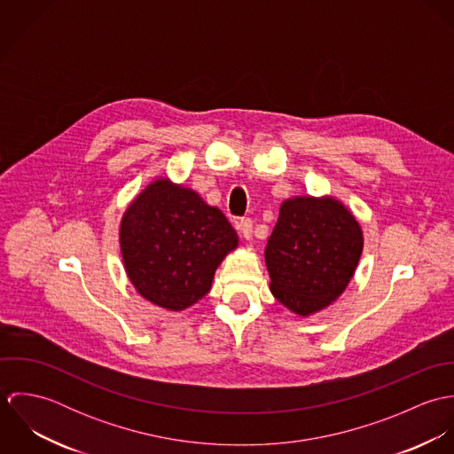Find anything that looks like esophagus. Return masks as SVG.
<instances>
[{
    "instance_id": "obj_1",
    "label": "esophagus",
    "mask_w": 454,
    "mask_h": 454,
    "mask_svg": "<svg viewBox=\"0 0 454 454\" xmlns=\"http://www.w3.org/2000/svg\"><path fill=\"white\" fill-rule=\"evenodd\" d=\"M238 229L241 231V234H243V238H245L247 241H250V239L254 238V222H252V220H248V218L241 220L239 225H238Z\"/></svg>"
}]
</instances>
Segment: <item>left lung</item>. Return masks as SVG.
Wrapping results in <instances>:
<instances>
[{
	"mask_svg": "<svg viewBox=\"0 0 454 454\" xmlns=\"http://www.w3.org/2000/svg\"><path fill=\"white\" fill-rule=\"evenodd\" d=\"M362 250V227L340 200L286 199L263 254L270 292L292 313L311 317L342 295Z\"/></svg>",
	"mask_w": 454,
	"mask_h": 454,
	"instance_id": "8db88e82",
	"label": "left lung"
}]
</instances>
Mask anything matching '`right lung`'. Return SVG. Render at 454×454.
<instances>
[{
	"instance_id": "add662e5",
	"label": "right lung",
	"mask_w": 454,
	"mask_h": 454,
	"mask_svg": "<svg viewBox=\"0 0 454 454\" xmlns=\"http://www.w3.org/2000/svg\"><path fill=\"white\" fill-rule=\"evenodd\" d=\"M119 238L136 292L176 313L209 292L218 265L239 245L218 207L166 176L150 182L130 200Z\"/></svg>"
}]
</instances>
